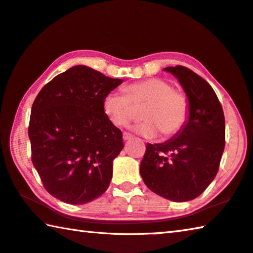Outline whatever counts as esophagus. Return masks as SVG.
I'll use <instances>...</instances> for the list:
<instances>
[{
	"instance_id": "esophagus-1",
	"label": "esophagus",
	"mask_w": 253,
	"mask_h": 253,
	"mask_svg": "<svg viewBox=\"0 0 253 253\" xmlns=\"http://www.w3.org/2000/svg\"><path fill=\"white\" fill-rule=\"evenodd\" d=\"M132 138V134L127 133V132H123V140L126 141V140H130Z\"/></svg>"
}]
</instances>
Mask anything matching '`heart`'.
I'll list each match as a JSON object with an SVG mask.
<instances>
[{
    "label": "heart",
    "mask_w": 253,
    "mask_h": 253,
    "mask_svg": "<svg viewBox=\"0 0 253 253\" xmlns=\"http://www.w3.org/2000/svg\"><path fill=\"white\" fill-rule=\"evenodd\" d=\"M124 92L112 90L103 99V111L115 126H126L134 118V107L143 105L144 121L135 126L134 131L144 138H154L159 132L165 138H171L187 123V95L173 89L168 81L148 78L127 85Z\"/></svg>",
    "instance_id": "obj_1"
}]
</instances>
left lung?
Listing matches in <instances>:
<instances>
[{
	"mask_svg": "<svg viewBox=\"0 0 253 253\" xmlns=\"http://www.w3.org/2000/svg\"><path fill=\"white\" fill-rule=\"evenodd\" d=\"M178 78L189 101V117L179 133L164 143H148L140 165L147 187L172 202L200 196L212 183L225 146V120L208 82L184 66L166 67Z\"/></svg>",
	"mask_w": 253,
	"mask_h": 253,
	"instance_id": "8db88e82",
	"label": "left lung"
}]
</instances>
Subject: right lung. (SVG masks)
<instances>
[{
  "mask_svg": "<svg viewBox=\"0 0 253 253\" xmlns=\"http://www.w3.org/2000/svg\"><path fill=\"white\" fill-rule=\"evenodd\" d=\"M123 81L74 66L45 84L32 104L31 160L44 188L68 204H85L109 187L122 132L103 99Z\"/></svg>",
  "mask_w": 253,
  "mask_h": 253,
  "instance_id": "1",
  "label": "right lung"
}]
</instances>
